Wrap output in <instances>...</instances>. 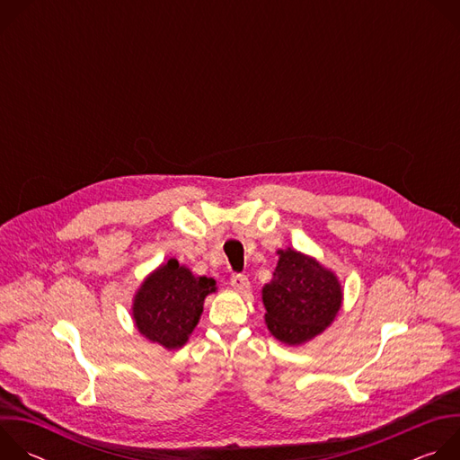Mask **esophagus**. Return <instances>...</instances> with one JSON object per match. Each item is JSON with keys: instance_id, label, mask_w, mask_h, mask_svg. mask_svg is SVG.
I'll use <instances>...</instances> for the list:
<instances>
[{"instance_id": "34e87169", "label": "esophagus", "mask_w": 460, "mask_h": 460, "mask_svg": "<svg viewBox=\"0 0 460 460\" xmlns=\"http://www.w3.org/2000/svg\"><path fill=\"white\" fill-rule=\"evenodd\" d=\"M231 286H233V289L238 291V293H247L249 288H251L249 279H247L245 275H233V277H231Z\"/></svg>"}]
</instances>
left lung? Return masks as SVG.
Masks as SVG:
<instances>
[{"label": "left lung", "mask_w": 460, "mask_h": 460, "mask_svg": "<svg viewBox=\"0 0 460 460\" xmlns=\"http://www.w3.org/2000/svg\"><path fill=\"white\" fill-rule=\"evenodd\" d=\"M271 282L261 288L270 333L286 346H302L330 327L344 302L337 273L293 247L279 249Z\"/></svg>", "instance_id": "1"}]
</instances>
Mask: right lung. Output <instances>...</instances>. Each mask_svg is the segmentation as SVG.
I'll use <instances>...</instances> for the list:
<instances>
[{
  "instance_id": "1",
  "label": "right lung",
  "mask_w": 460,
  "mask_h": 460,
  "mask_svg": "<svg viewBox=\"0 0 460 460\" xmlns=\"http://www.w3.org/2000/svg\"><path fill=\"white\" fill-rule=\"evenodd\" d=\"M217 289L215 279L196 277L176 258H169L137 289L130 316L144 339L174 351L187 344L200 322L208 295Z\"/></svg>"
}]
</instances>
